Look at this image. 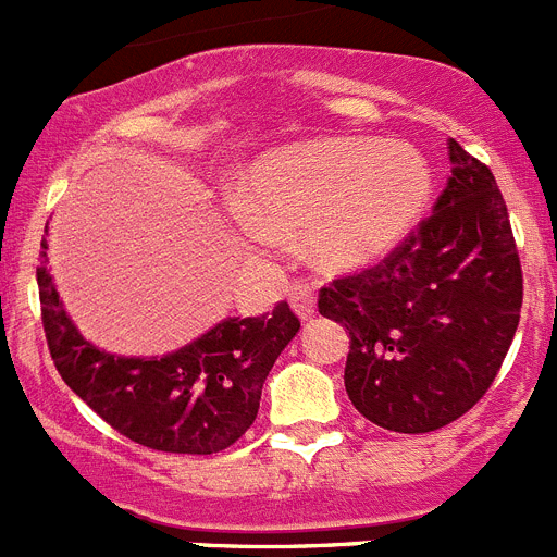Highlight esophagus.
<instances>
[{"label":"esophagus","instance_id":"esophagus-1","mask_svg":"<svg viewBox=\"0 0 557 557\" xmlns=\"http://www.w3.org/2000/svg\"><path fill=\"white\" fill-rule=\"evenodd\" d=\"M287 301L301 321H309L314 314V289L309 287V284H293V287L287 289Z\"/></svg>","mask_w":557,"mask_h":557}]
</instances>
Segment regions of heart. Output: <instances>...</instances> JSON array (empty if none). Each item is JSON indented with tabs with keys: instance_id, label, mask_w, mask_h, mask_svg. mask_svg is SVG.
I'll list each match as a JSON object with an SVG mask.
<instances>
[{
	"instance_id": "obj_1",
	"label": "heart",
	"mask_w": 557,
	"mask_h": 557,
	"mask_svg": "<svg viewBox=\"0 0 557 557\" xmlns=\"http://www.w3.org/2000/svg\"><path fill=\"white\" fill-rule=\"evenodd\" d=\"M430 198L432 166L418 147L326 136L259 156L239 181V223L262 250L301 228L314 268L351 273L385 259L424 218Z\"/></svg>"
}]
</instances>
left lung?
<instances>
[{
	"mask_svg": "<svg viewBox=\"0 0 557 557\" xmlns=\"http://www.w3.org/2000/svg\"><path fill=\"white\" fill-rule=\"evenodd\" d=\"M432 218L376 268L321 289L351 337L346 393L382 430L421 435L485 396L513 343L521 264L508 206L485 164L449 139Z\"/></svg>",
	"mask_w": 557,
	"mask_h": 557,
	"instance_id": "8db88e82",
	"label": "left lung"
}]
</instances>
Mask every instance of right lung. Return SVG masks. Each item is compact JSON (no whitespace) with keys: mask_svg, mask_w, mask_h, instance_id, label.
<instances>
[{"mask_svg":"<svg viewBox=\"0 0 557 557\" xmlns=\"http://www.w3.org/2000/svg\"><path fill=\"white\" fill-rule=\"evenodd\" d=\"M36 275L63 382L113 430L156 451L214 455L236 444L259 412L270 368L301 329L282 301L259 318H225L178 351L125 357L97 348L72 323L49 273L47 239Z\"/></svg>","mask_w":557,"mask_h":557,"instance_id":"add662e5","label":"right lung"}]
</instances>
